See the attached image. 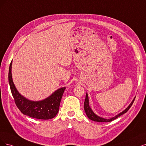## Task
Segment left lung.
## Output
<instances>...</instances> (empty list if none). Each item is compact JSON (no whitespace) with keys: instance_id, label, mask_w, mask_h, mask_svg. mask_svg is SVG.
I'll return each instance as SVG.
<instances>
[{"instance_id":"1","label":"left lung","mask_w":146,"mask_h":146,"mask_svg":"<svg viewBox=\"0 0 146 146\" xmlns=\"http://www.w3.org/2000/svg\"><path fill=\"white\" fill-rule=\"evenodd\" d=\"M135 98H134V100H133V101L131 102V104L129 105V106L127 108V109L125 110H124L123 111H122L121 113H120L119 114L115 116V117H112V118L109 119H106L102 118V117L98 116H97L96 115H95V113H94L93 111L92 110L91 108L90 107V106H89V104H88V95H87V94H86V100H85V101H84V110H85V111H86V113L87 116H88V117L90 119H91L92 121H96V122H101V123H102V122H105V123H107V122H110V121H111L113 120H114V119H116L117 117H118L120 116H121L122 115L125 113L129 110V109L131 107V106H132L133 103V102L135 101Z\"/></svg>"}]
</instances>
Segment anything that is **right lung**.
<instances>
[{
	"label": "right lung",
	"instance_id": "add662e5",
	"mask_svg": "<svg viewBox=\"0 0 146 146\" xmlns=\"http://www.w3.org/2000/svg\"><path fill=\"white\" fill-rule=\"evenodd\" d=\"M11 65L10 63L8 73V81L11 92L15 104L23 115L39 119L53 118L59 111L61 99L65 88L58 89L50 97L41 101H31L21 96L14 85L11 76Z\"/></svg>",
	"mask_w": 146,
	"mask_h": 146
}]
</instances>
